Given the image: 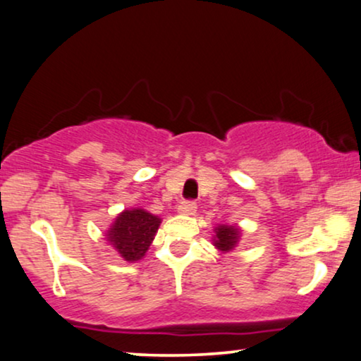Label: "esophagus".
Wrapping results in <instances>:
<instances>
[{
    "instance_id": "1",
    "label": "esophagus",
    "mask_w": 361,
    "mask_h": 361,
    "mask_svg": "<svg viewBox=\"0 0 361 361\" xmlns=\"http://www.w3.org/2000/svg\"><path fill=\"white\" fill-rule=\"evenodd\" d=\"M178 213L181 214H195L196 213V203L195 202H181L178 207Z\"/></svg>"
}]
</instances>
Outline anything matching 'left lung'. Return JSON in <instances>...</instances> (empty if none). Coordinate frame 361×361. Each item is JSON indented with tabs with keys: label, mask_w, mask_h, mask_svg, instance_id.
Returning a JSON list of instances; mask_svg holds the SVG:
<instances>
[{
	"label": "left lung",
	"mask_w": 361,
	"mask_h": 361,
	"mask_svg": "<svg viewBox=\"0 0 361 361\" xmlns=\"http://www.w3.org/2000/svg\"><path fill=\"white\" fill-rule=\"evenodd\" d=\"M214 240L213 245L220 250L221 253H228L235 248L236 243L240 241L241 230L238 226H230V225H220L214 228Z\"/></svg>",
	"instance_id": "left-lung-1"
}]
</instances>
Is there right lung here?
<instances>
[{"mask_svg":"<svg viewBox=\"0 0 361 361\" xmlns=\"http://www.w3.org/2000/svg\"><path fill=\"white\" fill-rule=\"evenodd\" d=\"M161 220L141 208L121 212L108 230L106 240L126 262H138L148 252Z\"/></svg>","mask_w":361,"mask_h":361,"instance_id":"1","label":"right lung"}]
</instances>
